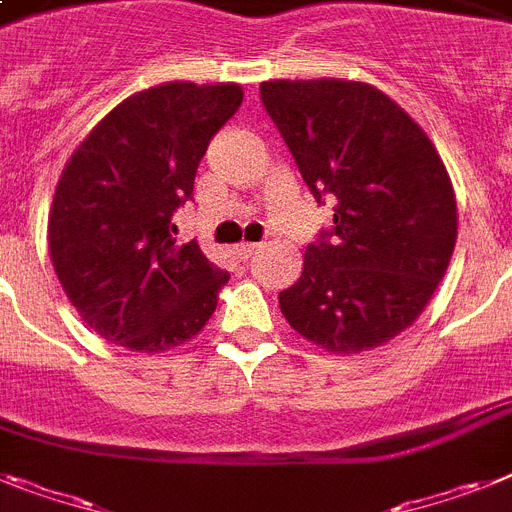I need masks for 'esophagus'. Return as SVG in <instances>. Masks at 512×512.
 Wrapping results in <instances>:
<instances>
[{"mask_svg": "<svg viewBox=\"0 0 512 512\" xmlns=\"http://www.w3.org/2000/svg\"><path fill=\"white\" fill-rule=\"evenodd\" d=\"M257 249H260V244H252V242H242V244H236L234 247V255L239 257V260H249V257L255 255Z\"/></svg>", "mask_w": 512, "mask_h": 512, "instance_id": "1", "label": "esophagus"}]
</instances>
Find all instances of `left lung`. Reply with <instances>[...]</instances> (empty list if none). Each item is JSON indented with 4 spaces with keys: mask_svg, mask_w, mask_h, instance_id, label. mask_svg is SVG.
Returning a JSON list of instances; mask_svg holds the SVG:
<instances>
[{
    "mask_svg": "<svg viewBox=\"0 0 512 512\" xmlns=\"http://www.w3.org/2000/svg\"><path fill=\"white\" fill-rule=\"evenodd\" d=\"M265 109L333 231L304 252L278 294L309 343L362 354L414 325L435 296L458 236L448 169L427 132L375 85L343 77L265 80Z\"/></svg>",
    "mask_w": 512,
    "mask_h": 512,
    "instance_id": "8db88e82",
    "label": "left lung"
}]
</instances>
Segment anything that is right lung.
<instances>
[{"mask_svg": "<svg viewBox=\"0 0 512 512\" xmlns=\"http://www.w3.org/2000/svg\"><path fill=\"white\" fill-rule=\"evenodd\" d=\"M236 83L190 80L124 98L77 145L49 210V252L64 294L98 336L161 354L195 338L229 273L197 239L176 242L210 137L242 106Z\"/></svg>", "mask_w": 512, "mask_h": 512, "instance_id": "right-lung-1", "label": "right lung"}]
</instances>
